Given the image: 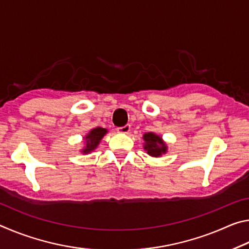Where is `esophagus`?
Wrapping results in <instances>:
<instances>
[{
    "label": "esophagus",
    "instance_id": "esophagus-1",
    "mask_svg": "<svg viewBox=\"0 0 249 249\" xmlns=\"http://www.w3.org/2000/svg\"><path fill=\"white\" fill-rule=\"evenodd\" d=\"M129 130H130V125H125V126H123V127L117 128V132L121 134H127V133H129Z\"/></svg>",
    "mask_w": 249,
    "mask_h": 249
}]
</instances>
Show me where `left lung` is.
Segmentation results:
<instances>
[{"label": "left lung", "instance_id": "1", "mask_svg": "<svg viewBox=\"0 0 249 249\" xmlns=\"http://www.w3.org/2000/svg\"><path fill=\"white\" fill-rule=\"evenodd\" d=\"M142 140H144V147L145 151L151 157H161L168 151V145L166 142L162 140L161 136H159L154 132H148L142 135Z\"/></svg>", "mask_w": 249, "mask_h": 249}]
</instances>
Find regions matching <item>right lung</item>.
I'll return each instance as SVG.
<instances>
[{"label":"right lung","instance_id":"add662e5","mask_svg":"<svg viewBox=\"0 0 249 249\" xmlns=\"http://www.w3.org/2000/svg\"><path fill=\"white\" fill-rule=\"evenodd\" d=\"M107 134V128H103V127L92 128L90 132L83 137L84 146L82 147V149H80V153H82L84 155L92 153V151L96 149V147L99 146L101 141H102V138Z\"/></svg>","mask_w":249,"mask_h":249}]
</instances>
